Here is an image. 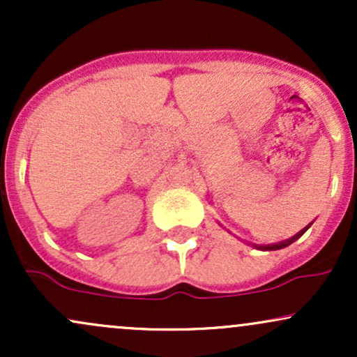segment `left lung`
<instances>
[{
  "instance_id": "1",
  "label": "left lung",
  "mask_w": 357,
  "mask_h": 357,
  "mask_svg": "<svg viewBox=\"0 0 357 357\" xmlns=\"http://www.w3.org/2000/svg\"><path fill=\"white\" fill-rule=\"evenodd\" d=\"M298 233H302V230L298 231ZM298 233H297L296 236H292V238H289V240H285V241H280V243H273V245H260V247H258V248H261V250H280V248H285V247H289V245L292 243V241H296V240H297Z\"/></svg>"
}]
</instances>
